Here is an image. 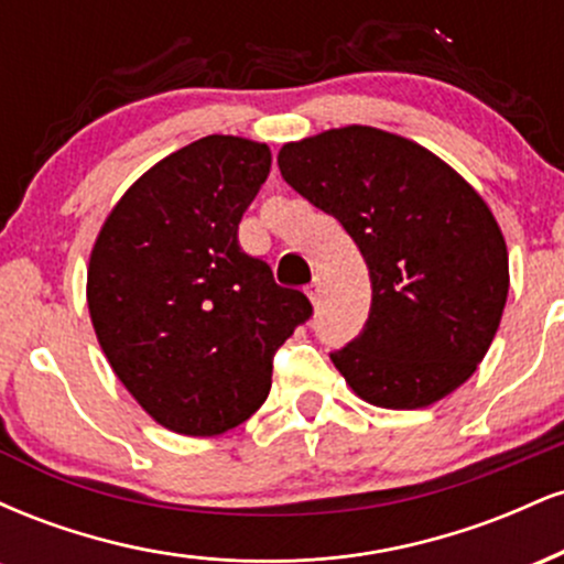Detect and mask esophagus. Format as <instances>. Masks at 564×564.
Instances as JSON below:
<instances>
[{
	"mask_svg": "<svg viewBox=\"0 0 564 564\" xmlns=\"http://www.w3.org/2000/svg\"><path fill=\"white\" fill-rule=\"evenodd\" d=\"M321 289H323L321 278H315V281L307 286V296H310V302H313V304L321 302Z\"/></svg>",
	"mask_w": 564,
	"mask_h": 564,
	"instance_id": "esophagus-1",
	"label": "esophagus"
}]
</instances>
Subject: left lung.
I'll return each instance as SVG.
<instances>
[{
	"instance_id": "8db88e82",
	"label": "left lung",
	"mask_w": 564,
	"mask_h": 564,
	"mask_svg": "<svg viewBox=\"0 0 564 564\" xmlns=\"http://www.w3.org/2000/svg\"><path fill=\"white\" fill-rule=\"evenodd\" d=\"M278 166L368 264L364 332L332 352L355 394L411 411L462 387L509 294L507 243L480 193L426 148L360 124L286 142Z\"/></svg>"
}]
</instances>
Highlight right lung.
Instances as JSON below:
<instances>
[{
  "label": "right lung",
  "mask_w": 564,
  "mask_h": 564,
  "mask_svg": "<svg viewBox=\"0 0 564 564\" xmlns=\"http://www.w3.org/2000/svg\"><path fill=\"white\" fill-rule=\"evenodd\" d=\"M264 142L209 134L151 166L108 215L87 270L97 341L138 403L212 437L268 400L273 355L313 315L238 243L270 174Z\"/></svg>",
  "instance_id": "add662e5"
}]
</instances>
